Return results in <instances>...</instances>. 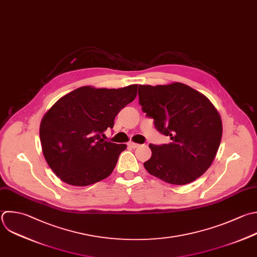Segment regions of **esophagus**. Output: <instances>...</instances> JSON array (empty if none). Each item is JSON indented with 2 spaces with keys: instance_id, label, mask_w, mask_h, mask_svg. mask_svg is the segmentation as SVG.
Returning <instances> with one entry per match:
<instances>
[{
  "instance_id": "esophagus-1",
  "label": "esophagus",
  "mask_w": 257,
  "mask_h": 257,
  "mask_svg": "<svg viewBox=\"0 0 257 257\" xmlns=\"http://www.w3.org/2000/svg\"><path fill=\"white\" fill-rule=\"evenodd\" d=\"M127 145H128V147H131V148H133V149H136V148H138V147L140 146L139 144L134 143V142H130Z\"/></svg>"
}]
</instances>
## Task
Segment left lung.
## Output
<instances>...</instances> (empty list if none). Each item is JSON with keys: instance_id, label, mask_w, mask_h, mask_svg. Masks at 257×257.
<instances>
[{"instance_id": "obj_1", "label": "left lung", "mask_w": 257, "mask_h": 257, "mask_svg": "<svg viewBox=\"0 0 257 257\" xmlns=\"http://www.w3.org/2000/svg\"><path fill=\"white\" fill-rule=\"evenodd\" d=\"M139 101L156 128L171 143L150 145L144 163L153 176L172 185H185L202 176L213 163L222 138V120L213 103L192 87L173 82L140 85Z\"/></svg>"}]
</instances>
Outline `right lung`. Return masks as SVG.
Instances as JSON below:
<instances>
[{
  "label": "right lung",
  "mask_w": 257,
  "mask_h": 257,
  "mask_svg": "<svg viewBox=\"0 0 257 257\" xmlns=\"http://www.w3.org/2000/svg\"><path fill=\"white\" fill-rule=\"evenodd\" d=\"M138 84L121 88L79 87L58 99L40 123L44 158L66 184L88 186L107 178L126 145L101 139L137 96Z\"/></svg>",
  "instance_id": "right-lung-1"
}]
</instances>
